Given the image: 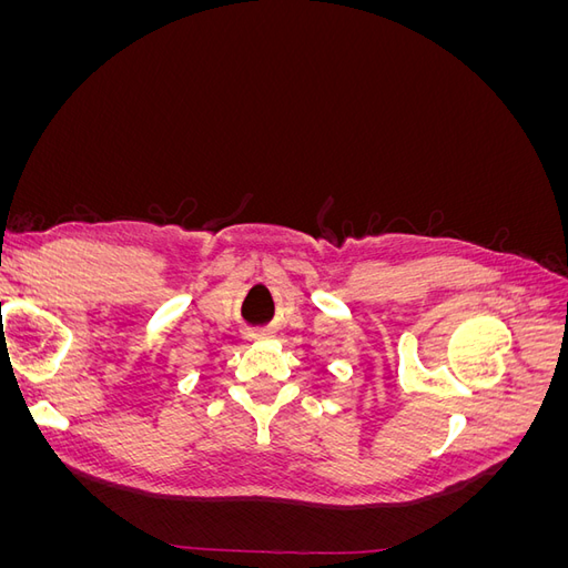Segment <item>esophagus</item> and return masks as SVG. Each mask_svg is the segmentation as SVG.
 <instances>
[{
	"instance_id": "1",
	"label": "esophagus",
	"mask_w": 568,
	"mask_h": 568,
	"mask_svg": "<svg viewBox=\"0 0 568 568\" xmlns=\"http://www.w3.org/2000/svg\"><path fill=\"white\" fill-rule=\"evenodd\" d=\"M270 336V332L267 329H253L251 334H248V338L251 341H261V338H267Z\"/></svg>"
}]
</instances>
